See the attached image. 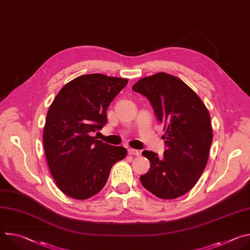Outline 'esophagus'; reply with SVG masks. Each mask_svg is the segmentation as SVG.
Masks as SVG:
<instances>
[{
  "mask_svg": "<svg viewBox=\"0 0 250 250\" xmlns=\"http://www.w3.org/2000/svg\"><path fill=\"white\" fill-rule=\"evenodd\" d=\"M127 152L129 155H140V150H137V149H133V148H128L127 149Z\"/></svg>",
  "mask_w": 250,
  "mask_h": 250,
  "instance_id": "34e87169",
  "label": "esophagus"
}]
</instances>
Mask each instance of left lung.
Returning <instances> with one entry per match:
<instances>
[{
    "mask_svg": "<svg viewBox=\"0 0 250 250\" xmlns=\"http://www.w3.org/2000/svg\"><path fill=\"white\" fill-rule=\"evenodd\" d=\"M132 90L149 100L165 131L163 157L142 152L150 168L140 182L160 199L180 197L196 185L208 163L212 129L207 106L181 79L164 72L138 80Z\"/></svg>",
    "mask_w": 250,
    "mask_h": 250,
    "instance_id": "obj_1",
    "label": "left lung"
}]
</instances>
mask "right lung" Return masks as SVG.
I'll return each instance as SVG.
<instances>
[{"label":"right lung","mask_w":250,"mask_h":250,"mask_svg":"<svg viewBox=\"0 0 250 250\" xmlns=\"http://www.w3.org/2000/svg\"><path fill=\"white\" fill-rule=\"evenodd\" d=\"M128 80L87 74L68 82L50 104L43 128L49 171L65 195L86 200L99 193L113 165L127 151L92 134L108 122L106 109Z\"/></svg>","instance_id":"obj_1"}]
</instances>
